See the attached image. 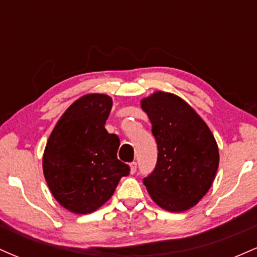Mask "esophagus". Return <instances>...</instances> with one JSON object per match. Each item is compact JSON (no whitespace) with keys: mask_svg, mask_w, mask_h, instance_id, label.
<instances>
[{"mask_svg":"<svg viewBox=\"0 0 257 257\" xmlns=\"http://www.w3.org/2000/svg\"><path fill=\"white\" fill-rule=\"evenodd\" d=\"M135 172H137V163L133 162L131 163V174H135Z\"/></svg>","mask_w":257,"mask_h":257,"instance_id":"34e87169","label":"esophagus"}]
</instances>
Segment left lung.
<instances>
[{
    "instance_id": "8db88e82",
    "label": "left lung",
    "mask_w": 257,
    "mask_h": 257,
    "mask_svg": "<svg viewBox=\"0 0 257 257\" xmlns=\"http://www.w3.org/2000/svg\"><path fill=\"white\" fill-rule=\"evenodd\" d=\"M140 104L158 146L157 166L144 185L164 210H188L213 185L220 162L216 140L192 106L176 94L157 90Z\"/></svg>"
}]
</instances>
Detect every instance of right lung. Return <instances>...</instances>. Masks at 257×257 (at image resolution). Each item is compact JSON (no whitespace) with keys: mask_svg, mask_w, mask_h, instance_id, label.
Listing matches in <instances>:
<instances>
[{"mask_svg":"<svg viewBox=\"0 0 257 257\" xmlns=\"http://www.w3.org/2000/svg\"><path fill=\"white\" fill-rule=\"evenodd\" d=\"M111 96L89 93L67 107L47 140L42 168L55 200L73 214L98 210L111 198L129 167L117 158L119 139L105 123Z\"/></svg>","mask_w":257,"mask_h":257,"instance_id":"right-lung-1","label":"right lung"}]
</instances>
